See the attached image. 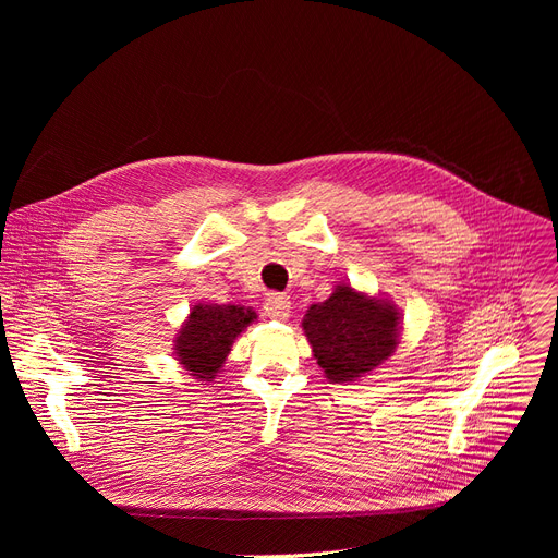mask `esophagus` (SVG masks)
<instances>
[{
  "instance_id": "esophagus-1",
  "label": "esophagus",
  "mask_w": 558,
  "mask_h": 558,
  "mask_svg": "<svg viewBox=\"0 0 558 558\" xmlns=\"http://www.w3.org/2000/svg\"><path fill=\"white\" fill-rule=\"evenodd\" d=\"M264 314L276 320H284L291 314V301L284 294H269V299L264 301Z\"/></svg>"
}]
</instances>
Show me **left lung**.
Segmentation results:
<instances>
[{"instance_id":"8db88e82","label":"left lung","mask_w":558,"mask_h":558,"mask_svg":"<svg viewBox=\"0 0 558 558\" xmlns=\"http://www.w3.org/2000/svg\"><path fill=\"white\" fill-rule=\"evenodd\" d=\"M303 330L330 383H355L396 353L400 312L391 301L341 282L328 301L310 305Z\"/></svg>"}]
</instances>
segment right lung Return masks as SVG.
Wrapping results in <instances>:
<instances>
[{
  "instance_id": "obj_1",
  "label": "right lung",
  "mask_w": 558,
  "mask_h": 558,
  "mask_svg": "<svg viewBox=\"0 0 558 558\" xmlns=\"http://www.w3.org/2000/svg\"><path fill=\"white\" fill-rule=\"evenodd\" d=\"M257 314L242 305H205L192 307L185 324L173 339L175 360L201 383H213L221 371L230 348Z\"/></svg>"
}]
</instances>
